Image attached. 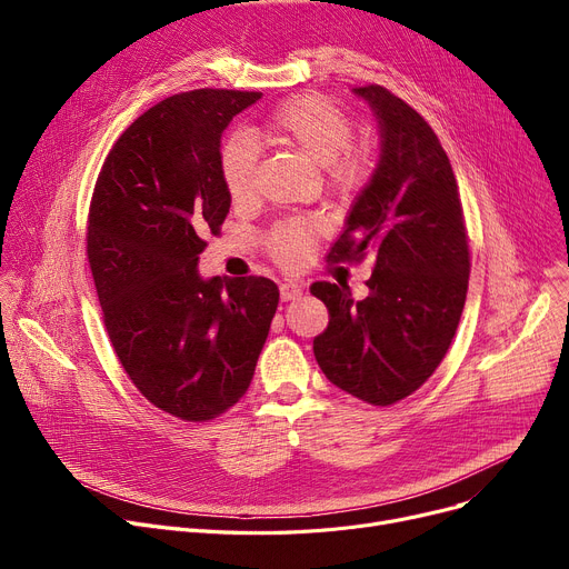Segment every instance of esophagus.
<instances>
[{
    "mask_svg": "<svg viewBox=\"0 0 569 569\" xmlns=\"http://www.w3.org/2000/svg\"><path fill=\"white\" fill-rule=\"evenodd\" d=\"M279 290H281V300H283V302L300 300L302 292H305V288H302L300 283H295V281H283Z\"/></svg>",
    "mask_w": 569,
    "mask_h": 569,
    "instance_id": "obj_1",
    "label": "esophagus"
}]
</instances>
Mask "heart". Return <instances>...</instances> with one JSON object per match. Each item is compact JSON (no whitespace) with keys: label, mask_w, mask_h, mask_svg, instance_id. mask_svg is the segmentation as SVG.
<instances>
[{"label":"heart","mask_w":569,"mask_h":569,"mask_svg":"<svg viewBox=\"0 0 569 569\" xmlns=\"http://www.w3.org/2000/svg\"><path fill=\"white\" fill-rule=\"evenodd\" d=\"M251 136L260 142L292 149L322 168L325 182L337 193H352L367 184L373 170L369 147L350 142V117L330 99L302 94L279 103ZM256 142L237 133L228 138L219 154L221 182L232 202L242 204L256 196ZM320 234L316 219L283 221L267 234V251L283 267H300Z\"/></svg>","instance_id":"heart-1"}]
</instances>
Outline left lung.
<instances>
[{"mask_svg":"<svg viewBox=\"0 0 569 569\" xmlns=\"http://www.w3.org/2000/svg\"><path fill=\"white\" fill-rule=\"evenodd\" d=\"M380 127V161L327 260L373 253L369 295L316 281L330 311L316 362L339 390L392 406L431 378L463 313L470 249L457 177L427 119L380 84L355 89Z\"/></svg>","mask_w":569,"mask_h":569,"instance_id":"8db88e82","label":"left lung"}]
</instances>
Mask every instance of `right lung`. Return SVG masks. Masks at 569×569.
<instances>
[{"label":"right lung","instance_id":"add662e5","mask_svg":"<svg viewBox=\"0 0 569 569\" xmlns=\"http://www.w3.org/2000/svg\"><path fill=\"white\" fill-rule=\"evenodd\" d=\"M260 97L207 87L144 110L89 202L87 258L117 360L184 422L214 420L247 395L279 305L272 279L198 274L204 234H219L230 209L221 133Z\"/></svg>","mask_w":569,"mask_h":569}]
</instances>
